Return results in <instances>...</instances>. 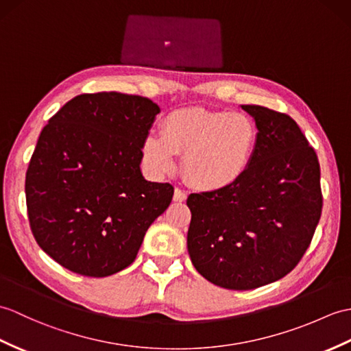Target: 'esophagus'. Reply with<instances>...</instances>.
I'll use <instances>...</instances> for the list:
<instances>
[{
	"mask_svg": "<svg viewBox=\"0 0 351 351\" xmlns=\"http://www.w3.org/2000/svg\"><path fill=\"white\" fill-rule=\"evenodd\" d=\"M173 200H175V202H185V200H186V194H185L182 190L176 189V190H175V194H173Z\"/></svg>",
	"mask_w": 351,
	"mask_h": 351,
	"instance_id": "esophagus-1",
	"label": "esophagus"
}]
</instances>
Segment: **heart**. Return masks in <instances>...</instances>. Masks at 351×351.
<instances>
[{
    "label": "heart",
    "instance_id": "heart-1",
    "mask_svg": "<svg viewBox=\"0 0 351 351\" xmlns=\"http://www.w3.org/2000/svg\"><path fill=\"white\" fill-rule=\"evenodd\" d=\"M257 127L243 113L179 109L161 122V134L149 133L142 156L154 173L173 172L182 156V172L193 186L221 191L238 184L251 166Z\"/></svg>",
    "mask_w": 351,
    "mask_h": 351
}]
</instances>
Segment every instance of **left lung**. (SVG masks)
I'll return each mask as SVG.
<instances>
[{
    "label": "left lung",
    "mask_w": 351,
    "mask_h": 351,
    "mask_svg": "<svg viewBox=\"0 0 351 351\" xmlns=\"http://www.w3.org/2000/svg\"><path fill=\"white\" fill-rule=\"evenodd\" d=\"M241 108L258 132L248 172L230 189L186 199L195 271L229 290L262 287L293 271L323 205L319 160L296 122L263 106Z\"/></svg>",
    "instance_id": "1"
}]
</instances>
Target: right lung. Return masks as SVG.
Instances as JSON below:
<instances>
[{"label": "right lung", "instance_id": "obj_1", "mask_svg": "<svg viewBox=\"0 0 351 351\" xmlns=\"http://www.w3.org/2000/svg\"><path fill=\"white\" fill-rule=\"evenodd\" d=\"M158 104L121 93L82 94L42 130L25 179L32 234L71 272L109 276L132 265L173 186L146 181L142 142Z\"/></svg>", "mask_w": 351, "mask_h": 351}]
</instances>
